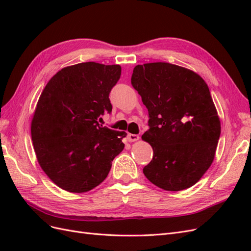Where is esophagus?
<instances>
[{
  "label": "esophagus",
  "instance_id": "1",
  "mask_svg": "<svg viewBox=\"0 0 251 251\" xmlns=\"http://www.w3.org/2000/svg\"><path fill=\"white\" fill-rule=\"evenodd\" d=\"M126 139H127L128 142H134V141L139 140V136L138 135H135V134H127L126 135Z\"/></svg>",
  "mask_w": 251,
  "mask_h": 251
}]
</instances>
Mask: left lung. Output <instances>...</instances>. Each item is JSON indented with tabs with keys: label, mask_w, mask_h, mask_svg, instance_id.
I'll return each mask as SVG.
<instances>
[{
	"label": "left lung",
	"mask_w": 251,
	"mask_h": 251,
	"mask_svg": "<svg viewBox=\"0 0 251 251\" xmlns=\"http://www.w3.org/2000/svg\"><path fill=\"white\" fill-rule=\"evenodd\" d=\"M132 86L149 111V130L142 135L153 148L143 168L151 183L178 192L198 182L212 163L221 125L204 79L177 65H138Z\"/></svg>",
	"instance_id": "1"
}]
</instances>
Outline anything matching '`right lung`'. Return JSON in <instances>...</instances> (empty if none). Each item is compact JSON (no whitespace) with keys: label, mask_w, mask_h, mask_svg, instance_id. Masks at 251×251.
Wrapping results in <instances>:
<instances>
[{"label":"right lung","mask_w":251,"mask_h":251,"mask_svg":"<svg viewBox=\"0 0 251 251\" xmlns=\"http://www.w3.org/2000/svg\"><path fill=\"white\" fill-rule=\"evenodd\" d=\"M120 75L119 65H73L58 71L40 96L31 123L34 151L43 171L67 192L100 185L125 148L126 132L98 121L112 112L109 95Z\"/></svg>","instance_id":"add662e5"}]
</instances>
